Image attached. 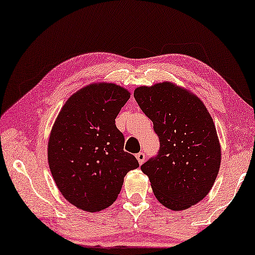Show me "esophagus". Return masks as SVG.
Listing matches in <instances>:
<instances>
[{
    "label": "esophagus",
    "instance_id": "obj_1",
    "mask_svg": "<svg viewBox=\"0 0 255 255\" xmlns=\"http://www.w3.org/2000/svg\"><path fill=\"white\" fill-rule=\"evenodd\" d=\"M136 159H137L138 164L142 165L144 160H145V153H143V152H139V153L136 154Z\"/></svg>",
    "mask_w": 255,
    "mask_h": 255
}]
</instances>
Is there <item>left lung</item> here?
I'll use <instances>...</instances> for the list:
<instances>
[{"label": "left lung", "mask_w": 255, "mask_h": 255, "mask_svg": "<svg viewBox=\"0 0 255 255\" xmlns=\"http://www.w3.org/2000/svg\"><path fill=\"white\" fill-rule=\"evenodd\" d=\"M134 97L153 123L160 150L140 166L155 198L184 211L210 192L221 165V145L210 112L188 89L165 81L140 86Z\"/></svg>", "instance_id": "8db88e82"}]
</instances>
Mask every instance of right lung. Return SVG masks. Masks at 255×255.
<instances>
[{
    "label": "right lung",
    "instance_id": "right-lung-1",
    "mask_svg": "<svg viewBox=\"0 0 255 255\" xmlns=\"http://www.w3.org/2000/svg\"><path fill=\"white\" fill-rule=\"evenodd\" d=\"M130 93L116 83H91L74 93L57 116L48 140V162L60 193L94 213L115 203L124 178L138 165L124 151L116 118Z\"/></svg>",
    "mask_w": 255,
    "mask_h": 255
}]
</instances>
